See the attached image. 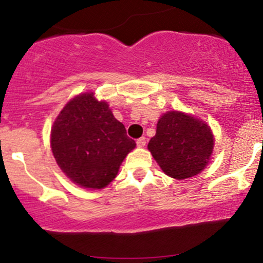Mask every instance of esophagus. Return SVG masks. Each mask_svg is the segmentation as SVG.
Returning a JSON list of instances; mask_svg holds the SVG:
<instances>
[{"label": "esophagus", "instance_id": "1", "mask_svg": "<svg viewBox=\"0 0 263 263\" xmlns=\"http://www.w3.org/2000/svg\"><path fill=\"white\" fill-rule=\"evenodd\" d=\"M136 143H137V147H144L146 146V138L144 137L138 138V140L136 141Z\"/></svg>", "mask_w": 263, "mask_h": 263}]
</instances>
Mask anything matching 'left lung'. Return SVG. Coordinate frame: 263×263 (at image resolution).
I'll list each match as a JSON object with an SVG mask.
<instances>
[{"instance_id":"obj_1","label":"left lung","mask_w":263,"mask_h":263,"mask_svg":"<svg viewBox=\"0 0 263 263\" xmlns=\"http://www.w3.org/2000/svg\"><path fill=\"white\" fill-rule=\"evenodd\" d=\"M214 148L209 126L190 115L168 111L157 123L148 149L167 176L186 179L206 167Z\"/></svg>"}]
</instances>
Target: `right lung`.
<instances>
[{"label":"right lung","mask_w":263,"mask_h":263,"mask_svg":"<svg viewBox=\"0 0 263 263\" xmlns=\"http://www.w3.org/2000/svg\"><path fill=\"white\" fill-rule=\"evenodd\" d=\"M50 146L60 170L71 182L83 188L102 189L116 178L136 142L127 137L107 102L85 92L60 111L52 127Z\"/></svg>","instance_id":"1"}]
</instances>
